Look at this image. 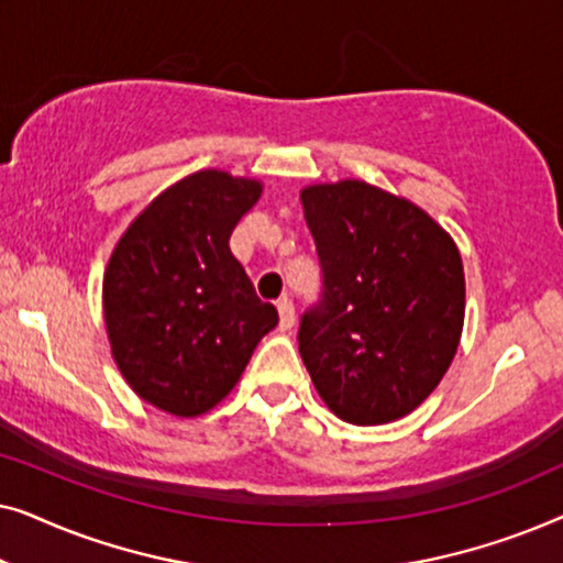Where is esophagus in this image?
I'll list each match as a JSON object with an SVG mask.
<instances>
[{
    "label": "esophagus",
    "mask_w": 563,
    "mask_h": 563,
    "mask_svg": "<svg viewBox=\"0 0 563 563\" xmlns=\"http://www.w3.org/2000/svg\"><path fill=\"white\" fill-rule=\"evenodd\" d=\"M276 310H279V328L282 330H289L295 325V305H291L289 297H282L279 302H276Z\"/></svg>",
    "instance_id": "obj_1"
}]
</instances>
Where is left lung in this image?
<instances>
[{"label":"left lung","mask_w":563,"mask_h":563,"mask_svg":"<svg viewBox=\"0 0 563 563\" xmlns=\"http://www.w3.org/2000/svg\"><path fill=\"white\" fill-rule=\"evenodd\" d=\"M299 202L322 266V299L297 335L314 389L353 426L405 418L459 351V245L422 207L361 179L310 184Z\"/></svg>","instance_id":"obj_1"}]
</instances>
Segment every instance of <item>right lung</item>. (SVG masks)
Listing matches in <instances>:
<instances>
[{"instance_id": "add662e5", "label": "right lung", "mask_w": 563, "mask_h": 563, "mask_svg": "<svg viewBox=\"0 0 563 563\" xmlns=\"http://www.w3.org/2000/svg\"><path fill=\"white\" fill-rule=\"evenodd\" d=\"M264 184L202 168L161 191L120 235L102 282L104 328L122 379L174 418L225 399L279 314L230 253Z\"/></svg>"}]
</instances>
